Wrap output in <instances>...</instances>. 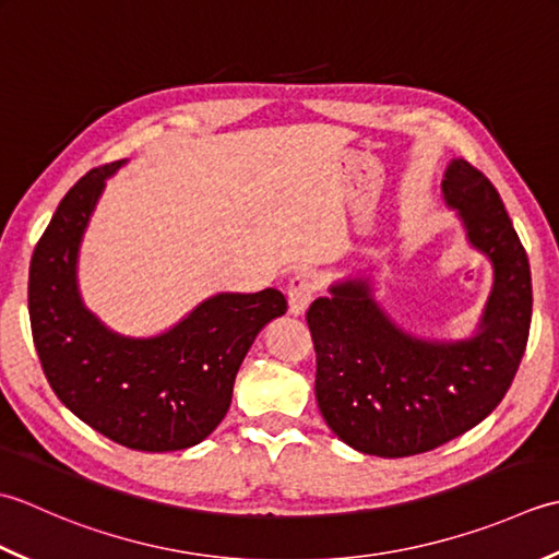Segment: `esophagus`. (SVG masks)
<instances>
[{
    "mask_svg": "<svg viewBox=\"0 0 559 559\" xmlns=\"http://www.w3.org/2000/svg\"><path fill=\"white\" fill-rule=\"evenodd\" d=\"M313 292H316V280L309 275V272H299V275H294L287 289L289 311L294 316H301L306 309H309Z\"/></svg>",
    "mask_w": 559,
    "mask_h": 559,
    "instance_id": "obj_1",
    "label": "esophagus"
}]
</instances>
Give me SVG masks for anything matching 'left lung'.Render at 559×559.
I'll return each mask as SVG.
<instances>
[{
	"label": "left lung",
	"instance_id": "obj_1",
	"mask_svg": "<svg viewBox=\"0 0 559 559\" xmlns=\"http://www.w3.org/2000/svg\"><path fill=\"white\" fill-rule=\"evenodd\" d=\"M441 198L465 243L492 265V289L471 335L409 333L376 296L371 267L335 280L306 313L318 407L359 453L403 459L461 437L502 403L526 352L531 267L502 198L463 158L443 170Z\"/></svg>",
	"mask_w": 559,
	"mask_h": 559
}]
</instances>
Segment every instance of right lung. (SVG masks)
<instances>
[{
	"label": "right lung",
	"instance_id": "right-lung-1",
	"mask_svg": "<svg viewBox=\"0 0 559 559\" xmlns=\"http://www.w3.org/2000/svg\"><path fill=\"white\" fill-rule=\"evenodd\" d=\"M128 158L94 168L62 198L28 272V316L45 379L64 407L134 451H180L207 439L231 405L238 367L270 321L277 289L219 292L154 335H124L88 309L79 253L106 180Z\"/></svg>",
	"mask_w": 559,
	"mask_h": 559
}]
</instances>
